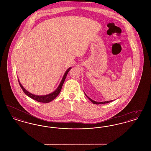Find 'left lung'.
Instances as JSON below:
<instances>
[{"label": "left lung", "mask_w": 151, "mask_h": 151, "mask_svg": "<svg viewBox=\"0 0 151 151\" xmlns=\"http://www.w3.org/2000/svg\"><path fill=\"white\" fill-rule=\"evenodd\" d=\"M85 94H86V97L90 100V101H91L94 104H97V105H98V104H106V103H109V102H110L113 101V100H111L107 101H104V102H97V101H93V100L91 99L86 95V94L85 93Z\"/></svg>", "instance_id": "left-lung-1"}]
</instances>
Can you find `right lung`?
Segmentation results:
<instances>
[{"label": "right lung", "mask_w": 151, "mask_h": 151, "mask_svg": "<svg viewBox=\"0 0 151 151\" xmlns=\"http://www.w3.org/2000/svg\"><path fill=\"white\" fill-rule=\"evenodd\" d=\"M71 69V67H70L69 68H68L67 70V71H65V72L63 75V77L61 80V82L59 84V86L57 88V89L53 92H52L51 93L49 94H47V95H44V96H38V95H35V94H32L31 93L29 92L28 91H27L23 86L21 84L19 80H19V83L20 84V86H21L22 88V90L23 91V92L25 93V94L26 95H27L28 97H30L31 99L35 100L37 101L38 102H43V103H48L49 102H50L51 101L53 100L54 99H55L57 97L58 95L59 94V93L60 92V91L62 89V87L63 86V84L65 82V78L68 74V72H69V71Z\"/></svg>", "instance_id": "obj_1"}]
</instances>
